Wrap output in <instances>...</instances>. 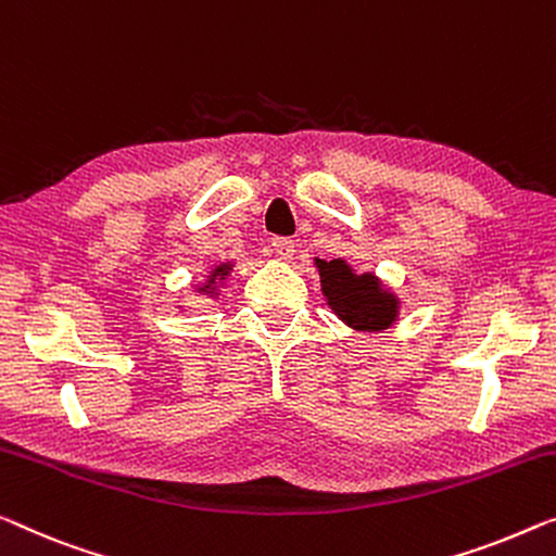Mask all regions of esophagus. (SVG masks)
<instances>
[{
  "instance_id": "esophagus-1",
  "label": "esophagus",
  "mask_w": 556,
  "mask_h": 556,
  "mask_svg": "<svg viewBox=\"0 0 556 556\" xmlns=\"http://www.w3.org/2000/svg\"><path fill=\"white\" fill-rule=\"evenodd\" d=\"M271 247H275L279 260H292L294 256V242L289 237H275L271 239Z\"/></svg>"
}]
</instances>
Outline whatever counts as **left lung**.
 Wrapping results in <instances>:
<instances>
[{"instance_id": "obj_1", "label": "left lung", "mask_w": 556, "mask_h": 556, "mask_svg": "<svg viewBox=\"0 0 556 556\" xmlns=\"http://www.w3.org/2000/svg\"><path fill=\"white\" fill-rule=\"evenodd\" d=\"M321 294L344 325L362 331L389 329L400 317V300L371 271L357 275L344 260H314Z\"/></svg>"}]
</instances>
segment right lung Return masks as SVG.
I'll return each mask as SVG.
<instances>
[{
  "label": "right lung",
  "instance_id": "1",
  "mask_svg": "<svg viewBox=\"0 0 556 556\" xmlns=\"http://www.w3.org/2000/svg\"><path fill=\"white\" fill-rule=\"evenodd\" d=\"M229 271H231V262H225V264H219V267H214L210 271V279H206L204 285L199 287V292H202V294H217V285H219V281L227 279Z\"/></svg>",
  "mask_w": 556,
  "mask_h": 556
}]
</instances>
